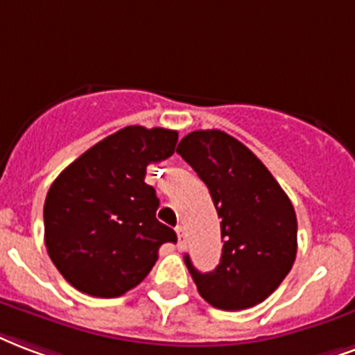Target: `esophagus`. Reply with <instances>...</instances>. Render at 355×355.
Instances as JSON below:
<instances>
[{
    "instance_id": "esophagus-1",
    "label": "esophagus",
    "mask_w": 355,
    "mask_h": 355,
    "mask_svg": "<svg viewBox=\"0 0 355 355\" xmlns=\"http://www.w3.org/2000/svg\"><path fill=\"white\" fill-rule=\"evenodd\" d=\"M175 232H178V249H183L185 245H187V236H185V230H183V226H178L175 228Z\"/></svg>"
}]
</instances>
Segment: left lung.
<instances>
[{
  "label": "left lung",
  "mask_w": 355,
  "mask_h": 355,
  "mask_svg": "<svg viewBox=\"0 0 355 355\" xmlns=\"http://www.w3.org/2000/svg\"><path fill=\"white\" fill-rule=\"evenodd\" d=\"M207 185L225 239L220 262L200 273L185 257L198 294L213 307L262 303L288 275L297 252L292 202L249 148L223 130H194L175 149Z\"/></svg>",
  "instance_id": "1"
}]
</instances>
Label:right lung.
<instances>
[{
  "label": "right lung",
  "instance_id": "obj_1",
  "mask_svg": "<svg viewBox=\"0 0 355 355\" xmlns=\"http://www.w3.org/2000/svg\"><path fill=\"white\" fill-rule=\"evenodd\" d=\"M178 132L130 125L95 144L61 172L44 200L48 257L69 284L93 297H119L157 262L172 228L155 217L159 198L146 168L172 155Z\"/></svg>",
  "mask_w": 355,
  "mask_h": 355
}]
</instances>
